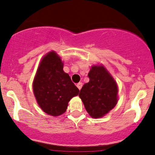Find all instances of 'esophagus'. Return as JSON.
Wrapping results in <instances>:
<instances>
[{
	"label": "esophagus",
	"mask_w": 155,
	"mask_h": 155,
	"mask_svg": "<svg viewBox=\"0 0 155 155\" xmlns=\"http://www.w3.org/2000/svg\"><path fill=\"white\" fill-rule=\"evenodd\" d=\"M76 87H78V89H79V90H80V89H81V87H82V83H81V82L78 83L77 84H76Z\"/></svg>",
	"instance_id": "1"
}]
</instances>
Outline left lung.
Instances as JSON below:
<instances>
[{
    "label": "left lung",
    "mask_w": 155,
    "mask_h": 155,
    "mask_svg": "<svg viewBox=\"0 0 155 155\" xmlns=\"http://www.w3.org/2000/svg\"><path fill=\"white\" fill-rule=\"evenodd\" d=\"M89 81L80 90L79 97L92 118L105 115L118 102V87L103 66H93L89 72Z\"/></svg>",
    "instance_id": "left-lung-1"
}]
</instances>
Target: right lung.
Masks as SVG:
<instances>
[{
    "label": "right lung",
    "instance_id": "right-lung-1",
    "mask_svg": "<svg viewBox=\"0 0 155 155\" xmlns=\"http://www.w3.org/2000/svg\"><path fill=\"white\" fill-rule=\"evenodd\" d=\"M63 68L61 58L55 52H50L42 58L33 81L37 103L45 113L52 116L64 113L71 99L79 92Z\"/></svg>",
    "mask_w": 155,
    "mask_h": 155
}]
</instances>
